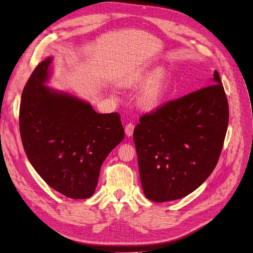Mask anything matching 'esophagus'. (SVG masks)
I'll use <instances>...</instances> for the list:
<instances>
[{"label":"esophagus","mask_w":253,"mask_h":253,"mask_svg":"<svg viewBox=\"0 0 253 253\" xmlns=\"http://www.w3.org/2000/svg\"><path fill=\"white\" fill-rule=\"evenodd\" d=\"M134 129H135V125H134V124H132V123L127 124V125L126 126V128H125L126 136H132L133 133H134Z\"/></svg>","instance_id":"34e87169"}]
</instances>
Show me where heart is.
I'll return each mask as SVG.
<instances>
[{"label": "heart", "mask_w": 253, "mask_h": 253, "mask_svg": "<svg viewBox=\"0 0 253 253\" xmlns=\"http://www.w3.org/2000/svg\"><path fill=\"white\" fill-rule=\"evenodd\" d=\"M142 82L146 83L139 96V104L143 109L154 110L161 105L167 92V74L164 69L142 78Z\"/></svg>", "instance_id": "heart-1"}]
</instances>
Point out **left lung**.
<instances>
[{
  "label": "left lung",
  "mask_w": 253,
  "mask_h": 253,
  "mask_svg": "<svg viewBox=\"0 0 253 253\" xmlns=\"http://www.w3.org/2000/svg\"><path fill=\"white\" fill-rule=\"evenodd\" d=\"M213 83L139 118L133 138L141 185L149 200L165 203L183 198L215 169L229 110L217 70Z\"/></svg>",
  "instance_id": "1"
}]
</instances>
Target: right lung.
I'll use <instances>...</instances> for the list:
<instances>
[{"mask_svg":"<svg viewBox=\"0 0 253 253\" xmlns=\"http://www.w3.org/2000/svg\"><path fill=\"white\" fill-rule=\"evenodd\" d=\"M47 58L23 90L19 132L37 173L59 193L73 199L91 197L100 166L125 138L117 112L99 114L89 104L45 87Z\"/></svg>","mask_w":253,"mask_h":253,"instance_id":"1","label":"right lung"}]
</instances>
